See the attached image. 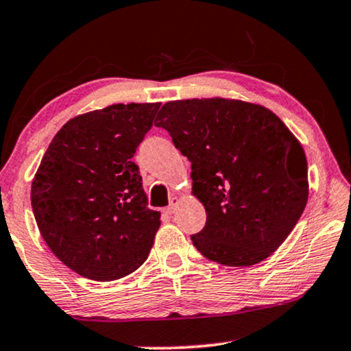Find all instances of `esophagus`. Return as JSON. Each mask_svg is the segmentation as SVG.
Masks as SVG:
<instances>
[{
    "mask_svg": "<svg viewBox=\"0 0 351 351\" xmlns=\"http://www.w3.org/2000/svg\"><path fill=\"white\" fill-rule=\"evenodd\" d=\"M176 206H178V197H171V201H170V206H168L167 208H165V212L168 215H171V214H175V210H176Z\"/></svg>",
    "mask_w": 351,
    "mask_h": 351,
    "instance_id": "esophagus-1",
    "label": "esophagus"
}]
</instances>
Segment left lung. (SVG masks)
Returning <instances> with one entry per match:
<instances>
[{"label": "left lung", "instance_id": "left-lung-1", "mask_svg": "<svg viewBox=\"0 0 351 351\" xmlns=\"http://www.w3.org/2000/svg\"><path fill=\"white\" fill-rule=\"evenodd\" d=\"M155 126L191 162L207 220L193 245L223 265H254L285 241L308 202L304 150L264 106L225 99L168 101Z\"/></svg>", "mask_w": 351, "mask_h": 351}]
</instances>
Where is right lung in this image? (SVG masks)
Here are the masks:
<instances>
[{
  "instance_id": "obj_1",
  "label": "right lung",
  "mask_w": 351,
  "mask_h": 351,
  "mask_svg": "<svg viewBox=\"0 0 351 351\" xmlns=\"http://www.w3.org/2000/svg\"><path fill=\"white\" fill-rule=\"evenodd\" d=\"M160 104H118L69 119L48 145L32 181V210L58 259L112 282L147 259L160 212L150 210L136 149Z\"/></svg>"
}]
</instances>
